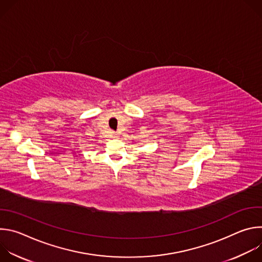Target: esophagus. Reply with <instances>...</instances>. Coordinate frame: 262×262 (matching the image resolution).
I'll list each match as a JSON object with an SVG mask.
<instances>
[{
    "instance_id": "34e87169",
    "label": "esophagus",
    "mask_w": 262,
    "mask_h": 262,
    "mask_svg": "<svg viewBox=\"0 0 262 262\" xmlns=\"http://www.w3.org/2000/svg\"><path fill=\"white\" fill-rule=\"evenodd\" d=\"M118 136L115 134V133H113V134H112V138H117Z\"/></svg>"
}]
</instances>
